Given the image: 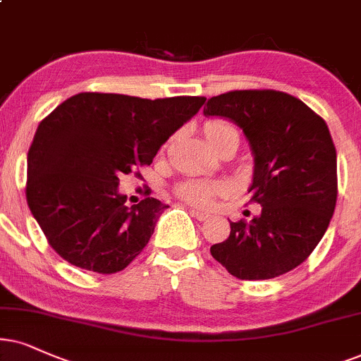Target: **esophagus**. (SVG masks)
Masks as SVG:
<instances>
[{
    "mask_svg": "<svg viewBox=\"0 0 361 361\" xmlns=\"http://www.w3.org/2000/svg\"><path fill=\"white\" fill-rule=\"evenodd\" d=\"M191 214H193V216H195L198 221H207L208 218H209L208 213L200 212V209H191Z\"/></svg>",
    "mask_w": 361,
    "mask_h": 361,
    "instance_id": "1",
    "label": "esophagus"
}]
</instances>
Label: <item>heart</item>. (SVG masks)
Segmentation results:
<instances>
[{
  "label": "heart",
  "instance_id": "heart-1",
  "mask_svg": "<svg viewBox=\"0 0 361 361\" xmlns=\"http://www.w3.org/2000/svg\"><path fill=\"white\" fill-rule=\"evenodd\" d=\"M203 131L213 148H218L223 141L230 138L240 141L238 128L226 120H209L204 123ZM175 191L186 203L193 204V207L208 208L213 203V200L223 193V186L220 183H213V181L188 180L178 185Z\"/></svg>",
  "mask_w": 361,
  "mask_h": 361
}]
</instances>
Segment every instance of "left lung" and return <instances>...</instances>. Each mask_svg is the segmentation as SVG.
I'll return each instance as SVG.
<instances>
[{"mask_svg": "<svg viewBox=\"0 0 361 361\" xmlns=\"http://www.w3.org/2000/svg\"><path fill=\"white\" fill-rule=\"evenodd\" d=\"M207 116L243 128L255 154L252 221H230V236L209 248L240 280H270L307 259L325 235L338 196L336 149L323 118L276 90H235L208 99Z\"/></svg>", "mask_w": 361, "mask_h": 361, "instance_id": "left-lung-1", "label": "left lung"}]
</instances>
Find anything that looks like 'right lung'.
Returning <instances> with one entry per match:
<instances>
[{
	"label": "right lung",
	"mask_w": 361,
	"mask_h": 361,
	"mask_svg": "<svg viewBox=\"0 0 361 361\" xmlns=\"http://www.w3.org/2000/svg\"><path fill=\"white\" fill-rule=\"evenodd\" d=\"M204 102L78 93L41 120L28 152L26 202L59 257L111 275L143 252L168 204L147 196L126 207L120 176L140 178Z\"/></svg>",
	"instance_id": "add662e5"
}]
</instances>
